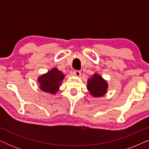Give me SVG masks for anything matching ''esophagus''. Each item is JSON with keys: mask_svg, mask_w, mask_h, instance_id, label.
<instances>
[{"mask_svg": "<svg viewBox=\"0 0 149 149\" xmlns=\"http://www.w3.org/2000/svg\"><path fill=\"white\" fill-rule=\"evenodd\" d=\"M73 73H74V74L76 77H80L81 76V72L79 70H74V72H73Z\"/></svg>", "mask_w": 149, "mask_h": 149, "instance_id": "obj_1", "label": "esophagus"}]
</instances>
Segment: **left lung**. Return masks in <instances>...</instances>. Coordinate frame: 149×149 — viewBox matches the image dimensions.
I'll return each mask as SVG.
<instances>
[{"label":"left lung","instance_id":"1","mask_svg":"<svg viewBox=\"0 0 149 149\" xmlns=\"http://www.w3.org/2000/svg\"><path fill=\"white\" fill-rule=\"evenodd\" d=\"M109 85L100 74L95 72L87 79V89L93 97H101L107 93Z\"/></svg>","mask_w":149,"mask_h":149}]
</instances>
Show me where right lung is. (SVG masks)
I'll return each instance as SVG.
<instances>
[{
  "instance_id": "1",
  "label": "right lung",
  "mask_w": 149,
  "mask_h": 149,
  "mask_svg": "<svg viewBox=\"0 0 149 149\" xmlns=\"http://www.w3.org/2000/svg\"><path fill=\"white\" fill-rule=\"evenodd\" d=\"M65 77V74L57 68H53L47 72L38 77L39 88L44 92L54 95L60 90V87Z\"/></svg>"
}]
</instances>
